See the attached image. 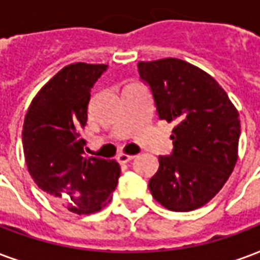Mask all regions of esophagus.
<instances>
[{
  "label": "esophagus",
  "instance_id": "esophagus-1",
  "mask_svg": "<svg viewBox=\"0 0 260 260\" xmlns=\"http://www.w3.org/2000/svg\"><path fill=\"white\" fill-rule=\"evenodd\" d=\"M135 155L132 154H124V153H121V154L117 155V161L120 162V164H125V162H128L131 159L134 158Z\"/></svg>",
  "mask_w": 260,
  "mask_h": 260
}]
</instances>
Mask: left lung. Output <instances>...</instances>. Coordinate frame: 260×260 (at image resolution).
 <instances>
[{
    "label": "left lung",
    "instance_id": "left-lung-1",
    "mask_svg": "<svg viewBox=\"0 0 260 260\" xmlns=\"http://www.w3.org/2000/svg\"><path fill=\"white\" fill-rule=\"evenodd\" d=\"M138 69L151 88L159 120L176 122L172 155L158 157L150 191L169 211L200 208L219 193L236 167L237 109L212 76L189 61L165 57L139 61Z\"/></svg>",
    "mask_w": 260,
    "mask_h": 260
}]
</instances>
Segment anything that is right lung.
I'll list each match as a JSON object with an SVG mask.
<instances>
[{"label": "right lung", "mask_w": 260, "mask_h": 260, "mask_svg": "<svg viewBox=\"0 0 260 260\" xmlns=\"http://www.w3.org/2000/svg\"><path fill=\"white\" fill-rule=\"evenodd\" d=\"M107 64L71 63L34 96L23 122V153L38 187L70 212L88 215L110 203L120 165L86 157L82 129L91 89Z\"/></svg>", "instance_id": "obj_1"}]
</instances>
